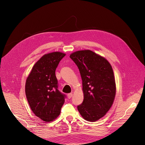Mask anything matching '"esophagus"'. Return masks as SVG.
Masks as SVG:
<instances>
[{
  "instance_id": "1",
  "label": "esophagus",
  "mask_w": 145,
  "mask_h": 145,
  "mask_svg": "<svg viewBox=\"0 0 145 145\" xmlns=\"http://www.w3.org/2000/svg\"><path fill=\"white\" fill-rule=\"evenodd\" d=\"M72 96H73V93H72L67 94V97H68L69 99H71V98L72 97Z\"/></svg>"
}]
</instances>
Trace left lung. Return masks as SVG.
Masks as SVG:
<instances>
[{"label":"left lung","mask_w":145,"mask_h":145,"mask_svg":"<svg viewBox=\"0 0 145 145\" xmlns=\"http://www.w3.org/2000/svg\"><path fill=\"white\" fill-rule=\"evenodd\" d=\"M70 57L78 66L82 80L84 99L78 110L83 119L94 122L106 115L115 99L112 67L107 59L90 50L76 51Z\"/></svg>","instance_id":"1"}]
</instances>
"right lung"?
Instances as JSON below:
<instances>
[{"instance_id":"right-lung-1","label":"right lung","mask_w":145,"mask_h":145,"mask_svg":"<svg viewBox=\"0 0 145 145\" xmlns=\"http://www.w3.org/2000/svg\"><path fill=\"white\" fill-rule=\"evenodd\" d=\"M65 53L54 52L44 55L34 65L25 84V93L32 111L46 122L56 119L65 95L57 89L55 71Z\"/></svg>"}]
</instances>
